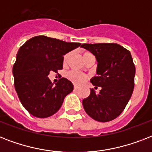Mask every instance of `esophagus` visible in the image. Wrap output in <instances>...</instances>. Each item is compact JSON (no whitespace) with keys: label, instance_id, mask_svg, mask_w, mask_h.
I'll return each mask as SVG.
<instances>
[{"label":"esophagus","instance_id":"1","mask_svg":"<svg viewBox=\"0 0 152 152\" xmlns=\"http://www.w3.org/2000/svg\"><path fill=\"white\" fill-rule=\"evenodd\" d=\"M74 89H75V90H76V89H78V86H77V85H74Z\"/></svg>","mask_w":152,"mask_h":152}]
</instances>
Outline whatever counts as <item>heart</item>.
Returning a JSON list of instances; mask_svg holds the SVG:
<instances>
[{"mask_svg":"<svg viewBox=\"0 0 152 152\" xmlns=\"http://www.w3.org/2000/svg\"><path fill=\"white\" fill-rule=\"evenodd\" d=\"M93 55L89 52H83V60H85L86 58H88L89 57H92ZM69 57H70V53H68L64 55V59H63V64H66L68 61L69 59ZM94 57V56H93ZM67 77L73 83H76V84H80L86 80L87 79V76L84 75V74L80 73V72H77L75 71H71L69 72V73L67 74Z\"/></svg>","mask_w":152,"mask_h":152,"instance_id":"1","label":"heart"}]
</instances>
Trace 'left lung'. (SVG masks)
<instances>
[{"mask_svg": "<svg viewBox=\"0 0 152 152\" xmlns=\"http://www.w3.org/2000/svg\"><path fill=\"white\" fill-rule=\"evenodd\" d=\"M97 60V76L91 82L101 87L99 93L91 89L83 100L84 110L91 118L100 122L115 119L122 113L134 88L136 68L131 53L117 43L82 44Z\"/></svg>", "mask_w": 152, "mask_h": 152, "instance_id": "1", "label": "left lung"}]
</instances>
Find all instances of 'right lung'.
I'll return each instance as SVG.
<instances>
[{"mask_svg":"<svg viewBox=\"0 0 152 152\" xmlns=\"http://www.w3.org/2000/svg\"><path fill=\"white\" fill-rule=\"evenodd\" d=\"M80 45L39 35L20 46L12 69L14 85L21 103L31 115H53L72 91L71 81L63 77L53 85L48 75L62 69L63 56Z\"/></svg>","mask_w":152,"mask_h":152,"instance_id":"right-lung-1","label":"right lung"}]
</instances>
